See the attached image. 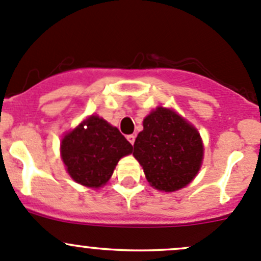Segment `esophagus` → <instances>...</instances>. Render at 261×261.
Masks as SVG:
<instances>
[{
  "mask_svg": "<svg viewBox=\"0 0 261 261\" xmlns=\"http://www.w3.org/2000/svg\"><path fill=\"white\" fill-rule=\"evenodd\" d=\"M127 139L132 144H134V141H136V136H134V134H129V136H127Z\"/></svg>",
  "mask_w": 261,
  "mask_h": 261,
  "instance_id": "1",
  "label": "esophagus"
}]
</instances>
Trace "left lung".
I'll return each mask as SVG.
<instances>
[{"label": "left lung", "mask_w": 261, "mask_h": 261, "mask_svg": "<svg viewBox=\"0 0 261 261\" xmlns=\"http://www.w3.org/2000/svg\"><path fill=\"white\" fill-rule=\"evenodd\" d=\"M133 156L152 187L175 192L189 184L199 171L203 143L193 125L172 110L160 107L144 118Z\"/></svg>", "instance_id": "1"}]
</instances>
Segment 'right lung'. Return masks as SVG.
Wrapping results in <instances>:
<instances>
[{
	"instance_id": "obj_1",
	"label": "right lung",
	"mask_w": 261,
	"mask_h": 261,
	"mask_svg": "<svg viewBox=\"0 0 261 261\" xmlns=\"http://www.w3.org/2000/svg\"><path fill=\"white\" fill-rule=\"evenodd\" d=\"M133 152L119 129L92 115L66 134L61 154L67 171L79 184L99 188L112 176L118 161Z\"/></svg>"
}]
</instances>
